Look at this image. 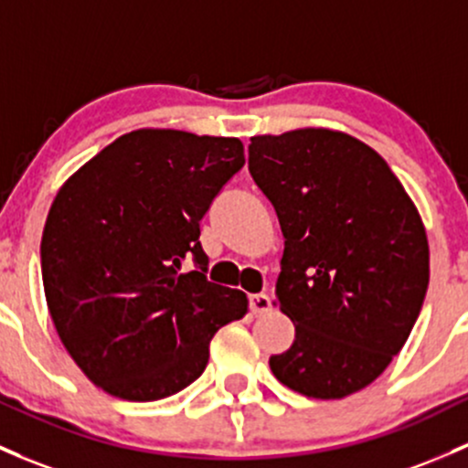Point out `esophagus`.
Here are the masks:
<instances>
[{
  "instance_id": "1",
  "label": "esophagus",
  "mask_w": 468,
  "mask_h": 468,
  "mask_svg": "<svg viewBox=\"0 0 468 468\" xmlns=\"http://www.w3.org/2000/svg\"><path fill=\"white\" fill-rule=\"evenodd\" d=\"M249 304L250 312H253L255 316H260V314H267L269 309H271V298H269L267 293H253V296L249 298Z\"/></svg>"
}]
</instances>
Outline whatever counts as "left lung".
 Here are the masks:
<instances>
[{"mask_svg": "<svg viewBox=\"0 0 468 468\" xmlns=\"http://www.w3.org/2000/svg\"><path fill=\"white\" fill-rule=\"evenodd\" d=\"M249 170L278 213L275 296L296 327L271 372L304 397H350L383 375L424 304L420 210L381 154L327 127L250 136Z\"/></svg>", "mask_w": 468, "mask_h": 468, "instance_id": "8db88e82", "label": "left lung"}]
</instances>
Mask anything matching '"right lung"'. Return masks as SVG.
I'll list each match as a JSON object with an SVG mask.
<instances>
[{
    "instance_id": "obj_1",
    "label": "right lung",
    "mask_w": 468,
    "mask_h": 468,
    "mask_svg": "<svg viewBox=\"0 0 468 468\" xmlns=\"http://www.w3.org/2000/svg\"><path fill=\"white\" fill-rule=\"evenodd\" d=\"M244 165L233 136L127 132L58 190L44 224L42 282L62 346L90 381L156 401L206 370L210 341L249 312L206 280L199 221ZM193 254L201 272L179 274Z\"/></svg>"
}]
</instances>
